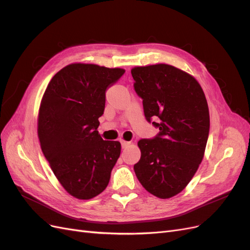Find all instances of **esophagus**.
<instances>
[{
	"label": "esophagus",
	"mask_w": 250,
	"mask_h": 250,
	"mask_svg": "<svg viewBox=\"0 0 250 250\" xmlns=\"http://www.w3.org/2000/svg\"><path fill=\"white\" fill-rule=\"evenodd\" d=\"M131 144V142H128V141H124V140H121V145H122V148H127Z\"/></svg>",
	"instance_id": "1"
}]
</instances>
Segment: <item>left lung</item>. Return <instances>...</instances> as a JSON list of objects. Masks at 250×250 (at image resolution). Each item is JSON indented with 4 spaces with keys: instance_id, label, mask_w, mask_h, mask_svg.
Segmentation results:
<instances>
[{
    "instance_id": "obj_1",
    "label": "left lung",
    "mask_w": 250,
    "mask_h": 250,
    "mask_svg": "<svg viewBox=\"0 0 250 250\" xmlns=\"http://www.w3.org/2000/svg\"><path fill=\"white\" fill-rule=\"evenodd\" d=\"M134 90L143 99L145 118L160 129L142 139L141 158L133 166L141 185L158 198L180 193L190 183L204 155L209 112L203 90L193 76L170 64L135 66Z\"/></svg>"
}]
</instances>
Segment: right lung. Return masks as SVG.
Masks as SVG:
<instances>
[{
	"label": "right lung",
	"instance_id": "add662e5",
	"mask_svg": "<svg viewBox=\"0 0 250 250\" xmlns=\"http://www.w3.org/2000/svg\"><path fill=\"white\" fill-rule=\"evenodd\" d=\"M125 70L72 63L54 75L39 112L37 134L42 153L64 190L87 200L106 188L121 144L104 141L97 128L105 93Z\"/></svg>",
	"mask_w": 250,
	"mask_h": 250
}]
</instances>
